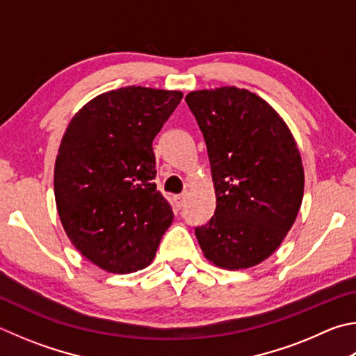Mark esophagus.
<instances>
[{
    "mask_svg": "<svg viewBox=\"0 0 356 356\" xmlns=\"http://www.w3.org/2000/svg\"><path fill=\"white\" fill-rule=\"evenodd\" d=\"M185 200H186V195H179V196L174 197V202H176V207L179 210L185 205Z\"/></svg>",
    "mask_w": 356,
    "mask_h": 356,
    "instance_id": "obj_1",
    "label": "esophagus"
}]
</instances>
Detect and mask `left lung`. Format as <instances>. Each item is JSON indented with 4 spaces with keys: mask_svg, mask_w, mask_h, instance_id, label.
Here are the masks:
<instances>
[{
    "mask_svg": "<svg viewBox=\"0 0 356 356\" xmlns=\"http://www.w3.org/2000/svg\"><path fill=\"white\" fill-rule=\"evenodd\" d=\"M204 135L215 215L195 229L205 258L224 269L266 260L293 227L303 197L302 159L282 116L249 90L185 96Z\"/></svg>",
    "mask_w": 356,
    "mask_h": 356,
    "instance_id": "left-lung-1",
    "label": "left lung"
}]
</instances>
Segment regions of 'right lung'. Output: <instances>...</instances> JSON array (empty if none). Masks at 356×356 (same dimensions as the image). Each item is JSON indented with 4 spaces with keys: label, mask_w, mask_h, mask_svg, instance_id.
<instances>
[{
    "label": "right lung",
    "mask_w": 356,
    "mask_h": 356,
    "mask_svg": "<svg viewBox=\"0 0 356 356\" xmlns=\"http://www.w3.org/2000/svg\"><path fill=\"white\" fill-rule=\"evenodd\" d=\"M182 92L122 87L77 112L54 166V195L70 241L113 274L146 268L172 222L157 191L152 141Z\"/></svg>",
    "instance_id": "1"
}]
</instances>
